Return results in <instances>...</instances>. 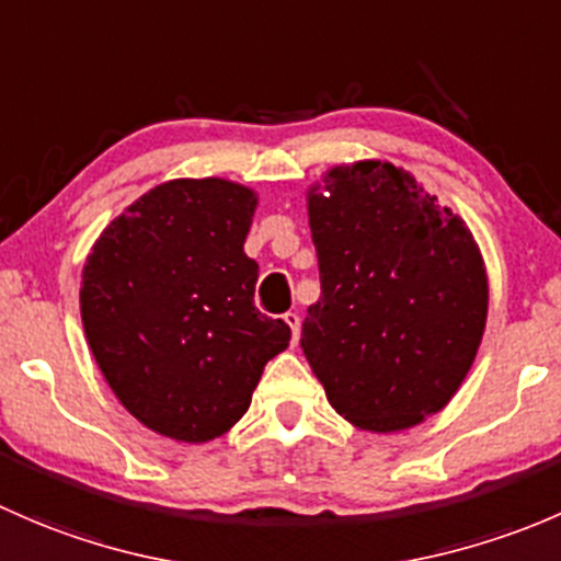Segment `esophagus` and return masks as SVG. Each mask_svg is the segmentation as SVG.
I'll return each mask as SVG.
<instances>
[{"label":"esophagus","instance_id":"34e87169","mask_svg":"<svg viewBox=\"0 0 561 561\" xmlns=\"http://www.w3.org/2000/svg\"><path fill=\"white\" fill-rule=\"evenodd\" d=\"M283 321H286L288 329H291V343H297V340H299V316L297 313H286V316H283Z\"/></svg>","mask_w":561,"mask_h":561}]
</instances>
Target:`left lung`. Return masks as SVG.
<instances>
[{
    "label": "left lung",
    "instance_id": "obj_1",
    "mask_svg": "<svg viewBox=\"0 0 561 561\" xmlns=\"http://www.w3.org/2000/svg\"><path fill=\"white\" fill-rule=\"evenodd\" d=\"M308 221L321 299L299 345L329 405L378 435L440 413L486 329L489 275L470 227L380 159L323 172Z\"/></svg>",
    "mask_w": 561,
    "mask_h": 561
}]
</instances>
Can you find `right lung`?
<instances>
[{"instance_id":"obj_1","label":"right lung","mask_w":561,"mask_h":561,"mask_svg":"<svg viewBox=\"0 0 561 561\" xmlns=\"http://www.w3.org/2000/svg\"><path fill=\"white\" fill-rule=\"evenodd\" d=\"M259 194L227 178H175L102 229L80 275L85 340L118 402L161 437L207 443L251 405L291 340L253 308L245 234Z\"/></svg>"}]
</instances>
